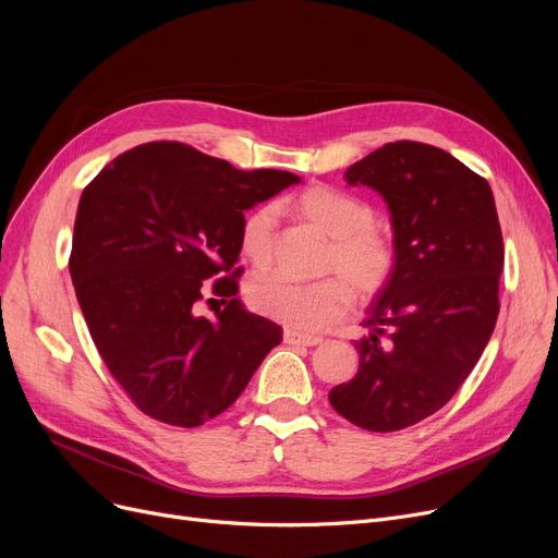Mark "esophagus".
Here are the masks:
<instances>
[{"instance_id":"1","label":"esophagus","mask_w":558,"mask_h":558,"mask_svg":"<svg viewBox=\"0 0 558 558\" xmlns=\"http://www.w3.org/2000/svg\"><path fill=\"white\" fill-rule=\"evenodd\" d=\"M282 339L289 345H318L320 341H324L316 335H305V332H299V330H284Z\"/></svg>"}]
</instances>
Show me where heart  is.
I'll return each instance as SVG.
<instances>
[{
	"instance_id": "b5f03b06",
	"label": "heart",
	"mask_w": 558,
	"mask_h": 558,
	"mask_svg": "<svg viewBox=\"0 0 558 558\" xmlns=\"http://www.w3.org/2000/svg\"><path fill=\"white\" fill-rule=\"evenodd\" d=\"M303 219L332 238L326 255V269L339 271L314 282L291 280L284 274H262L248 284L251 307L280 324L314 332L335 324L353 301V287L360 296H373L396 271V246L385 232L373 226V208L348 192L330 185H314L291 198ZM276 213L269 205L253 208L240 226V253L253 267L271 259Z\"/></svg>"
}]
</instances>
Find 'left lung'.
<instances>
[{"instance_id": "8db88e82", "label": "left lung", "mask_w": 558, "mask_h": 558, "mask_svg": "<svg viewBox=\"0 0 558 558\" xmlns=\"http://www.w3.org/2000/svg\"><path fill=\"white\" fill-rule=\"evenodd\" d=\"M385 198L396 271L366 307L357 375L330 391L345 421L396 432L438 412L493 335L505 267L490 185L444 149L389 142L343 173Z\"/></svg>"}]
</instances>
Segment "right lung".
I'll use <instances>...</instances> for the list:
<instances>
[{"label": "right lung", "instance_id": "1", "mask_svg": "<svg viewBox=\"0 0 558 558\" xmlns=\"http://www.w3.org/2000/svg\"><path fill=\"white\" fill-rule=\"evenodd\" d=\"M296 183L291 171H242L181 142H149L83 190L76 299L101 360L146 416L179 427L219 416L282 341L280 326L234 299L242 269L214 286L225 303L215 319L195 303L205 279L238 264L244 213Z\"/></svg>", "mask_w": 558, "mask_h": 558}]
</instances>
